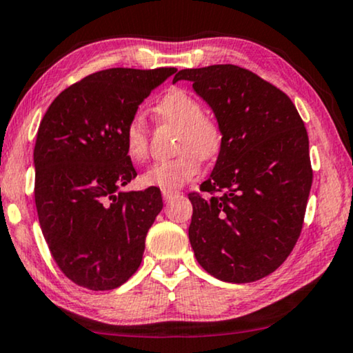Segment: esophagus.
I'll use <instances>...</instances> for the list:
<instances>
[{
    "mask_svg": "<svg viewBox=\"0 0 353 353\" xmlns=\"http://www.w3.org/2000/svg\"><path fill=\"white\" fill-rule=\"evenodd\" d=\"M179 190H170V188H163L161 190V195H163V200L165 201H170L171 198H174L176 195H179Z\"/></svg>",
    "mask_w": 353,
    "mask_h": 353,
    "instance_id": "1",
    "label": "esophagus"
}]
</instances>
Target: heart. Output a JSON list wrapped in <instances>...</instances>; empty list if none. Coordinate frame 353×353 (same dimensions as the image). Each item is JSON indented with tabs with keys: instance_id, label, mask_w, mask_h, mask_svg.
<instances>
[{
	"instance_id": "1",
	"label": "heart",
	"mask_w": 353,
	"mask_h": 353,
	"mask_svg": "<svg viewBox=\"0 0 353 353\" xmlns=\"http://www.w3.org/2000/svg\"><path fill=\"white\" fill-rule=\"evenodd\" d=\"M160 121L177 126L174 150L170 160L158 161L143 172L145 185L176 188L198 174L203 160H211L221 150L222 134L211 118L203 115L201 103L181 88L168 91L153 107ZM126 155L141 163L148 155V128L142 115H134L123 131Z\"/></svg>"
}]
</instances>
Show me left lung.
Instances as JSON below:
<instances>
[{
  "mask_svg": "<svg viewBox=\"0 0 353 353\" xmlns=\"http://www.w3.org/2000/svg\"><path fill=\"white\" fill-rule=\"evenodd\" d=\"M181 79L211 107L222 134L200 187L211 196L188 195L192 250L217 280H261L286 261L302 230L312 187L304 121L285 92L246 68H185L172 83Z\"/></svg>",
  "mask_w": 353,
  "mask_h": 353,
  "instance_id": "left-lung-1",
  "label": "left lung"
}]
</instances>
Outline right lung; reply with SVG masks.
<instances>
[{
    "instance_id": "right-lung-1",
    "label": "right lung",
    "mask_w": 353,
    "mask_h": 353,
    "mask_svg": "<svg viewBox=\"0 0 353 353\" xmlns=\"http://www.w3.org/2000/svg\"><path fill=\"white\" fill-rule=\"evenodd\" d=\"M176 68H108L62 91L34 143V203L49 251L78 286L115 290L142 262L160 188L121 192L137 176L123 131Z\"/></svg>"
}]
</instances>
